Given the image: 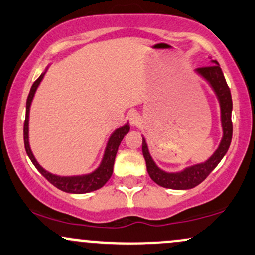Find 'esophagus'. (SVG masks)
Listing matches in <instances>:
<instances>
[{
	"mask_svg": "<svg viewBox=\"0 0 255 255\" xmlns=\"http://www.w3.org/2000/svg\"><path fill=\"white\" fill-rule=\"evenodd\" d=\"M141 116H140V114L137 113V111H131L129 114V122L130 125L133 126V127H135V126H139L141 124Z\"/></svg>",
	"mask_w": 255,
	"mask_h": 255,
	"instance_id": "1",
	"label": "esophagus"
}]
</instances>
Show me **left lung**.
<instances>
[{
	"instance_id": "8db88e82",
	"label": "left lung",
	"mask_w": 255,
	"mask_h": 255,
	"mask_svg": "<svg viewBox=\"0 0 255 255\" xmlns=\"http://www.w3.org/2000/svg\"><path fill=\"white\" fill-rule=\"evenodd\" d=\"M211 63V66L195 69L194 73L209 84V86L211 87L218 101L222 126L221 141H219V145L216 148V151L204 162L186 166V168L181 169L178 171H165L156 164V162L151 156L150 150H148L145 136L142 135V154H144L145 158L147 172L152 180L157 184H159L160 187L177 189V191L194 188L209 176L210 172L218 165V163L223 159L225 153L229 150L231 137H233V124H231L233 101H231V93L218 62L216 60H212Z\"/></svg>"
}]
</instances>
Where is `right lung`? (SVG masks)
I'll return each mask as SVG.
<instances>
[{"mask_svg":"<svg viewBox=\"0 0 255 255\" xmlns=\"http://www.w3.org/2000/svg\"><path fill=\"white\" fill-rule=\"evenodd\" d=\"M49 67H50V64L46 66L45 71L40 74V77L34 81L33 85H32L30 95H28L27 102H26V119L24 124V142L26 153L30 157L31 162L33 163L34 166H36L37 170L39 171L49 182L54 184L56 188L61 189V191L66 193H72V194H85V193L97 191V189L102 188V187L108 182V180H109L111 175H113L114 162H115V157L116 153H118L119 146L121 144L122 139H124L126 134H127L130 129L129 122L127 121L125 125L120 126L119 128H116V129L111 133L107 144H105V148L103 152V156H102L101 163H99L95 170L80 175H57L45 170V169L38 163L33 152L31 150L30 128H28V126H30L31 104L32 102H33L34 95H36L38 87H39L40 83H42L44 75H45Z\"/></svg>","mask_w":255,"mask_h":255,"instance_id":"1","label":"right lung"}]
</instances>
